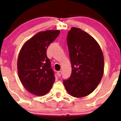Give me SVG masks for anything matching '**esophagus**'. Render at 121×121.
<instances>
[{"mask_svg": "<svg viewBox=\"0 0 121 121\" xmlns=\"http://www.w3.org/2000/svg\"><path fill=\"white\" fill-rule=\"evenodd\" d=\"M61 74H62V71L57 72V75H58V76H59V77H60Z\"/></svg>", "mask_w": 121, "mask_h": 121, "instance_id": "obj_1", "label": "esophagus"}]
</instances>
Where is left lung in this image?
I'll return each mask as SVG.
<instances>
[{"label": "left lung", "instance_id": "1", "mask_svg": "<svg viewBox=\"0 0 121 121\" xmlns=\"http://www.w3.org/2000/svg\"><path fill=\"white\" fill-rule=\"evenodd\" d=\"M72 74L63 84L72 96L81 98L93 91L104 72V58L94 39L80 28L72 27L67 36Z\"/></svg>", "mask_w": 121, "mask_h": 121}]
</instances>
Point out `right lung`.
Listing matches in <instances>:
<instances>
[{
  "label": "right lung",
  "instance_id": "1",
  "mask_svg": "<svg viewBox=\"0 0 121 121\" xmlns=\"http://www.w3.org/2000/svg\"><path fill=\"white\" fill-rule=\"evenodd\" d=\"M59 30L39 32L23 44L17 61L21 82L30 93L43 96L49 92L55 81L47 49L60 34Z\"/></svg>",
  "mask_w": 121,
  "mask_h": 121
}]
</instances>
